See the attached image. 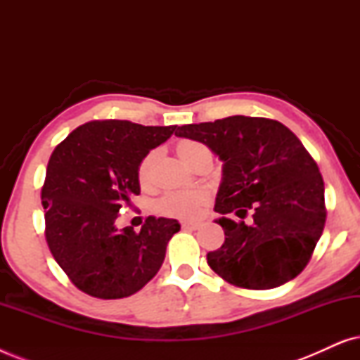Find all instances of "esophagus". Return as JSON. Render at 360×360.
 <instances>
[{"instance_id":"esophagus-1","label":"esophagus","mask_w":360,"mask_h":360,"mask_svg":"<svg viewBox=\"0 0 360 360\" xmlns=\"http://www.w3.org/2000/svg\"><path fill=\"white\" fill-rule=\"evenodd\" d=\"M200 226H201L200 223H191V221H184V223H181V228H184V229H190V231L198 229Z\"/></svg>"}]
</instances>
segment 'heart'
<instances>
[{
    "label": "heart",
    "instance_id": "heart-1",
    "mask_svg": "<svg viewBox=\"0 0 360 360\" xmlns=\"http://www.w3.org/2000/svg\"><path fill=\"white\" fill-rule=\"evenodd\" d=\"M200 146L198 142L193 141H181L176 146V152L184 159V157L188 154V150L193 149V147ZM150 162H152V154L146 155L144 159L141 160L139 169H137V179L142 185L149 180V172H150ZM205 196L200 191H170L162 196L157 203V210L160 211L162 214L167 216H176V218H196L200 214L201 206H203Z\"/></svg>",
    "mask_w": 360,
    "mask_h": 360
}]
</instances>
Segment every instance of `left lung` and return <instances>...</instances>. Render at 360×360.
<instances>
[{
  "label": "left lung",
  "mask_w": 360,
  "mask_h": 360,
  "mask_svg": "<svg viewBox=\"0 0 360 360\" xmlns=\"http://www.w3.org/2000/svg\"><path fill=\"white\" fill-rule=\"evenodd\" d=\"M175 136L208 146L223 160L214 211L226 239L206 255L210 267L250 290L297 277L326 223L323 176L298 137L282 122L250 116L185 124ZM249 209L252 225L227 218L228 212L245 217Z\"/></svg>",
  "instance_id": "obj_1"
}]
</instances>
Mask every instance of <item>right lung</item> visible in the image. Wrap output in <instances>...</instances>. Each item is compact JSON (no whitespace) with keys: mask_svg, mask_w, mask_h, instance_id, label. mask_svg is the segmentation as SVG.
Returning <instances> with one entry per match:
<instances>
[{"mask_svg":"<svg viewBox=\"0 0 360 360\" xmlns=\"http://www.w3.org/2000/svg\"><path fill=\"white\" fill-rule=\"evenodd\" d=\"M176 126L90 121L72 131L47 164L42 186L49 249L73 285L91 297L124 298L159 272L176 219L149 216L141 233L116 218L141 193L137 169Z\"/></svg>","mask_w":360,"mask_h":360,"instance_id":"add662e5","label":"right lung"}]
</instances>
